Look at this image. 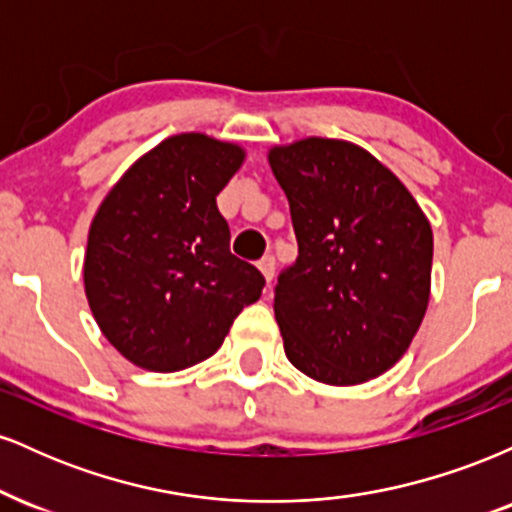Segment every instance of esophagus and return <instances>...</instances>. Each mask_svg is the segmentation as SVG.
Returning a JSON list of instances; mask_svg holds the SVG:
<instances>
[{
    "instance_id": "1",
    "label": "esophagus",
    "mask_w": 512,
    "mask_h": 512,
    "mask_svg": "<svg viewBox=\"0 0 512 512\" xmlns=\"http://www.w3.org/2000/svg\"><path fill=\"white\" fill-rule=\"evenodd\" d=\"M257 267H260V272H262V276H264V281H272L274 279V269H276V260L272 255H264L260 262H257Z\"/></svg>"
}]
</instances>
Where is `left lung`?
<instances>
[{"label":"left lung","mask_w":512,"mask_h":512,"mask_svg":"<svg viewBox=\"0 0 512 512\" xmlns=\"http://www.w3.org/2000/svg\"><path fill=\"white\" fill-rule=\"evenodd\" d=\"M267 158L298 240L274 296L286 356L317 383H368L404 356L426 315L431 223L358 144L308 137Z\"/></svg>","instance_id":"1"}]
</instances>
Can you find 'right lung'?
Returning <instances> with one entry per match:
<instances>
[{
    "label": "right lung",
    "mask_w": 512,
    "mask_h": 512,
    "mask_svg": "<svg viewBox=\"0 0 512 512\" xmlns=\"http://www.w3.org/2000/svg\"><path fill=\"white\" fill-rule=\"evenodd\" d=\"M245 149L202 132L163 139L93 216L84 289L103 337L134 366L175 373L214 356L264 276L231 255L216 195Z\"/></svg>",
    "instance_id": "1"
}]
</instances>
